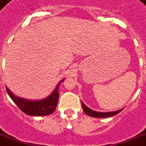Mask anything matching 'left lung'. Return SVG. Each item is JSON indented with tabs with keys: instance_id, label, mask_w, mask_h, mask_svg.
<instances>
[{
	"instance_id": "obj_1",
	"label": "left lung",
	"mask_w": 146,
	"mask_h": 146,
	"mask_svg": "<svg viewBox=\"0 0 146 146\" xmlns=\"http://www.w3.org/2000/svg\"><path fill=\"white\" fill-rule=\"evenodd\" d=\"M81 105H82V108L84 113L88 115L90 117H95V118H108V117H111L119 114V112L122 111L123 109H120L115 111H111V112H99V111H95L93 110H92L89 108H88L86 105L84 104L83 102H81Z\"/></svg>"
}]
</instances>
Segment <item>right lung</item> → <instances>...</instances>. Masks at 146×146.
Listing matches in <instances>:
<instances>
[{
    "mask_svg": "<svg viewBox=\"0 0 146 146\" xmlns=\"http://www.w3.org/2000/svg\"><path fill=\"white\" fill-rule=\"evenodd\" d=\"M62 81H64V79L59 82L55 89L48 97L45 98L41 100H30L27 99L18 97L13 94L7 87L6 90L10 98L23 113L31 116L49 115L55 111L58 101L59 85Z\"/></svg>",
    "mask_w": 146,
    "mask_h": 146,
    "instance_id": "1",
    "label": "right lung"
}]
</instances>
